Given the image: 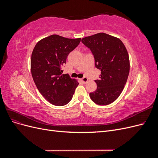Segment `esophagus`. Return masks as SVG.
<instances>
[{
  "label": "esophagus",
  "mask_w": 158,
  "mask_h": 158,
  "mask_svg": "<svg viewBox=\"0 0 158 158\" xmlns=\"http://www.w3.org/2000/svg\"><path fill=\"white\" fill-rule=\"evenodd\" d=\"M81 81H82V82L84 83V84H85L88 81V78H86V77H84L83 78H82L81 79Z\"/></svg>",
  "instance_id": "esophagus-1"
}]
</instances>
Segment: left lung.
<instances>
[{"label":"left lung","mask_w":158,"mask_h":158,"mask_svg":"<svg viewBox=\"0 0 158 158\" xmlns=\"http://www.w3.org/2000/svg\"><path fill=\"white\" fill-rule=\"evenodd\" d=\"M82 42L92 51L95 66L101 70L95 80L97 89L89 94L92 101L100 106L113 103L127 83L130 70L127 50L120 39L105 33L84 37Z\"/></svg>","instance_id":"8db88e82"}]
</instances>
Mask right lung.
Instances as JSON below:
<instances>
[{"instance_id":"1","label":"right lung","mask_w":158,"mask_h":158,"mask_svg":"<svg viewBox=\"0 0 158 158\" xmlns=\"http://www.w3.org/2000/svg\"><path fill=\"white\" fill-rule=\"evenodd\" d=\"M80 40L81 38L69 39L51 35L38 41L32 51L31 72L33 81L43 96L55 106L67 104L79 84L69 74H62V66Z\"/></svg>"}]
</instances>
